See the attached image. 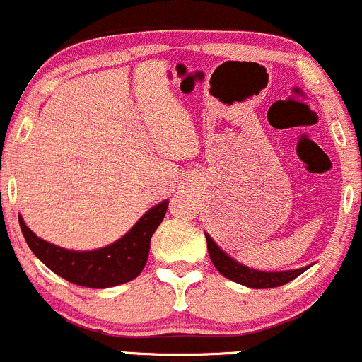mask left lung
Here are the masks:
<instances>
[{"mask_svg":"<svg viewBox=\"0 0 362 362\" xmlns=\"http://www.w3.org/2000/svg\"><path fill=\"white\" fill-rule=\"evenodd\" d=\"M207 241V252H209L211 262L214 264L218 271L223 274L228 280L235 281V284H241L245 287L250 288H273V287H281V285L288 284L294 278H298L299 274H303L308 267H301V269H292V271H280V273H266V271H257L250 269V267L243 266L238 260H234L232 257H228L216 243L211 239L209 234H206Z\"/></svg>","mask_w":362,"mask_h":362,"instance_id":"8db88e82","label":"left lung"}]
</instances>
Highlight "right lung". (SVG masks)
<instances>
[{"instance_id": "add662e5", "label": "right lung", "mask_w": 362, "mask_h": 362, "mask_svg": "<svg viewBox=\"0 0 362 362\" xmlns=\"http://www.w3.org/2000/svg\"><path fill=\"white\" fill-rule=\"evenodd\" d=\"M169 207V200L156 204L127 234L112 245L91 252H74L44 241L19 216L21 230L31 252L66 281L89 288H109L134 280L144 269L151 238Z\"/></svg>"}]
</instances>
